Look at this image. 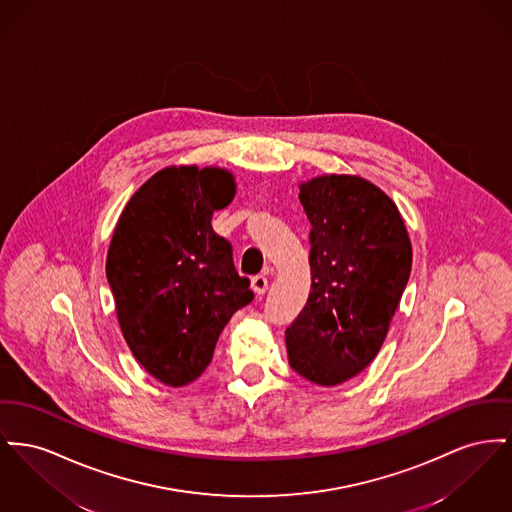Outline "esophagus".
Returning a JSON list of instances; mask_svg holds the SVG:
<instances>
[{"mask_svg":"<svg viewBox=\"0 0 512 512\" xmlns=\"http://www.w3.org/2000/svg\"><path fill=\"white\" fill-rule=\"evenodd\" d=\"M251 288L255 294H265L269 290V280H267V274H255L251 278Z\"/></svg>","mask_w":512,"mask_h":512,"instance_id":"obj_1","label":"esophagus"}]
</instances>
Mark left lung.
I'll return each mask as SVG.
<instances>
[{"label":"left lung","mask_w":512,"mask_h":512,"mask_svg":"<svg viewBox=\"0 0 512 512\" xmlns=\"http://www.w3.org/2000/svg\"><path fill=\"white\" fill-rule=\"evenodd\" d=\"M311 222V292L286 329L288 360L311 383L332 387L379 354L412 271V245L391 199L358 176L301 183Z\"/></svg>","instance_id":"8db88e82"}]
</instances>
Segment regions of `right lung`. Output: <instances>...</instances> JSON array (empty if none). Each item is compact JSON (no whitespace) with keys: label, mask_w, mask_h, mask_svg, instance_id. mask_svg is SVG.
I'll return each mask as SVG.
<instances>
[{"label":"right lung","mask_w":512,"mask_h":512,"mask_svg":"<svg viewBox=\"0 0 512 512\" xmlns=\"http://www.w3.org/2000/svg\"><path fill=\"white\" fill-rule=\"evenodd\" d=\"M236 195L220 168H166L121 212L106 278L133 356L164 385L195 381L232 315L253 300L232 243L212 230V212Z\"/></svg>","instance_id":"right-lung-1"}]
</instances>
